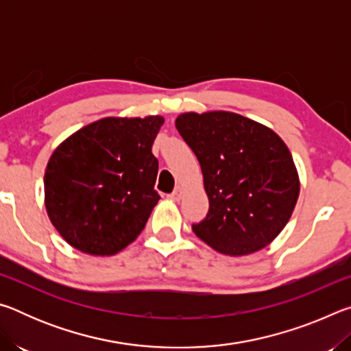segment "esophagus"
Wrapping results in <instances>:
<instances>
[{"mask_svg": "<svg viewBox=\"0 0 351 351\" xmlns=\"http://www.w3.org/2000/svg\"><path fill=\"white\" fill-rule=\"evenodd\" d=\"M182 193H184L182 187L178 186V187L173 190V193H170V195H169V198H170V199H173V201H180V199H181V197H182Z\"/></svg>", "mask_w": 351, "mask_h": 351, "instance_id": "obj_1", "label": "esophagus"}]
</instances>
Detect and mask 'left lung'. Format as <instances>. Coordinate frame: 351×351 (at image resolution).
Returning a JSON list of instances; mask_svg holds the SVG:
<instances>
[{
    "instance_id": "1",
    "label": "left lung",
    "mask_w": 351,
    "mask_h": 351,
    "mask_svg": "<svg viewBox=\"0 0 351 351\" xmlns=\"http://www.w3.org/2000/svg\"><path fill=\"white\" fill-rule=\"evenodd\" d=\"M175 125L197 154L209 212L193 232L217 252L241 257L282 232L299 198L293 154L274 130L230 111L182 112Z\"/></svg>"
}]
</instances>
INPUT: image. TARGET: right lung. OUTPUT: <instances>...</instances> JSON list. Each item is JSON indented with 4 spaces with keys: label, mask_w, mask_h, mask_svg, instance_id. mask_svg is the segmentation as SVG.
Segmentation results:
<instances>
[{
    "label": "right lung",
    "mask_w": 351,
    "mask_h": 351,
    "mask_svg": "<svg viewBox=\"0 0 351 351\" xmlns=\"http://www.w3.org/2000/svg\"><path fill=\"white\" fill-rule=\"evenodd\" d=\"M162 123V116L104 117L56 148L45 170V206L68 245L110 257L138 239L161 198L152 145Z\"/></svg>",
    "instance_id": "add662e5"
}]
</instances>
